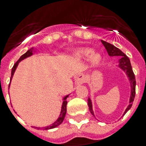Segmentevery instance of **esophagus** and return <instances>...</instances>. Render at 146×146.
Returning <instances> with one entry per match:
<instances>
[{"label": "esophagus", "mask_w": 146, "mask_h": 146, "mask_svg": "<svg viewBox=\"0 0 146 146\" xmlns=\"http://www.w3.org/2000/svg\"><path fill=\"white\" fill-rule=\"evenodd\" d=\"M85 78L83 75H79L76 79V84H82L84 82Z\"/></svg>", "instance_id": "obj_1"}]
</instances>
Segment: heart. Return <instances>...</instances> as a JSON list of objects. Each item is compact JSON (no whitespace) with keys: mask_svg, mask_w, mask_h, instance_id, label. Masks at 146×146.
<instances>
[{"mask_svg":"<svg viewBox=\"0 0 146 146\" xmlns=\"http://www.w3.org/2000/svg\"><path fill=\"white\" fill-rule=\"evenodd\" d=\"M92 52H93V50H90V49H83V50H79L76 52V56L77 57H79V58H88L91 55L92 56H90V60H91L92 64H94V65H96L100 62L101 58H100V55L95 54V53L91 55Z\"/></svg>","mask_w":146,"mask_h":146,"instance_id":"heart-1","label":"heart"}]
</instances>
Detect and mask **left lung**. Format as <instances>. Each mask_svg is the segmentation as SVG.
<instances>
[{
  "instance_id": "1",
  "label": "left lung",
  "mask_w": 146,
  "mask_h": 146,
  "mask_svg": "<svg viewBox=\"0 0 146 146\" xmlns=\"http://www.w3.org/2000/svg\"><path fill=\"white\" fill-rule=\"evenodd\" d=\"M102 43L103 44L104 46H105V49L107 50L108 52V55L110 56H119L121 57V59L119 60V67L122 68L123 70H125L127 73L128 76L129 77V80L131 81V98H130V104L128 106V108H126L124 114L127 113V111L129 110L132 106V104H133V100L135 98V94H136V80H135V76H134V73L133 72V70H132L131 64V62H130V60L128 58V57L125 54L124 52H122L117 47H116L115 46H113V44H110V43H108L105 41H102ZM88 106H89V110H90V113H92V115H94V111H93V109H92V103L91 101H90V98H88Z\"/></svg>"
}]
</instances>
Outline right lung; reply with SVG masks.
I'll return each mask as SVG.
<instances>
[{"instance_id": "add662e5", "label": "right lung", "mask_w": 146, "mask_h": 146, "mask_svg": "<svg viewBox=\"0 0 146 146\" xmlns=\"http://www.w3.org/2000/svg\"><path fill=\"white\" fill-rule=\"evenodd\" d=\"M33 48H31L29 49V50H28L27 52H25L24 55H22L20 57V58L16 62H15V64H14V66L13 67V69H12V73H11V79L10 80L12 79V78H13V74H14V72L15 70V69H16L17 66H18V63L21 61V60H23L24 58H27V57H29V56H32L33 55ZM68 97V96H65V97L64 98V101H63V104H62V111H61V114H60V117H58V119L56 121V122L53 123V124H52L51 125H49V126H46V127H45V128H43L44 130H48V129H52V128H56V127H57V126H58L59 125L62 124V122H63L64 119V117H65V114H66V112H67V98Z\"/></svg>"}]
</instances>
